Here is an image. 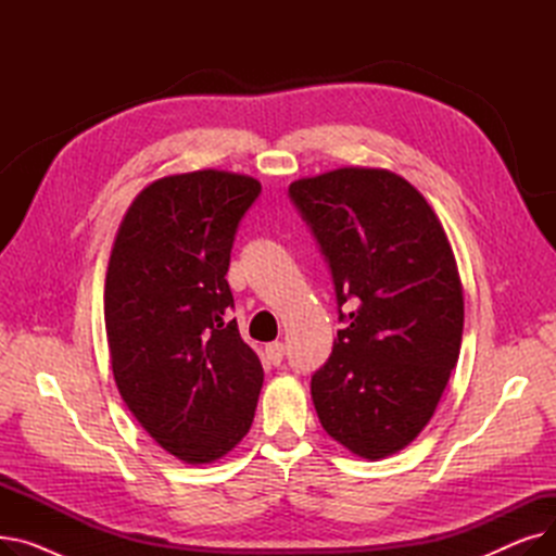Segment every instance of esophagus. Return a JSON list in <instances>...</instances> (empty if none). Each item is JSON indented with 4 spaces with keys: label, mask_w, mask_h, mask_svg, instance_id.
Listing matches in <instances>:
<instances>
[{
    "label": "esophagus",
    "mask_w": 556,
    "mask_h": 556,
    "mask_svg": "<svg viewBox=\"0 0 556 556\" xmlns=\"http://www.w3.org/2000/svg\"><path fill=\"white\" fill-rule=\"evenodd\" d=\"M283 356H286V346H283L281 342H270V344L266 346V358H268L273 365H281Z\"/></svg>",
    "instance_id": "obj_1"
}]
</instances>
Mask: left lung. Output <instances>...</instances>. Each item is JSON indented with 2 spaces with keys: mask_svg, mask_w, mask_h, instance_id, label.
Wrapping results in <instances>:
<instances>
[{
  "mask_svg": "<svg viewBox=\"0 0 556 556\" xmlns=\"http://www.w3.org/2000/svg\"><path fill=\"white\" fill-rule=\"evenodd\" d=\"M329 258L340 319L311 378L319 424L349 453L383 459L415 442L457 363L464 293L442 220L401 175L342 166L288 187Z\"/></svg>",
  "mask_w": 556,
  "mask_h": 556,
  "instance_id": "8db88e82",
  "label": "left lung"
}]
</instances>
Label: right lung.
<instances>
[{
	"mask_svg": "<svg viewBox=\"0 0 556 556\" xmlns=\"http://www.w3.org/2000/svg\"><path fill=\"white\" fill-rule=\"evenodd\" d=\"M261 191L252 175L200 168L143 187L105 273L103 315L116 390L139 426L185 464H212L248 434L263 367L241 340L229 252Z\"/></svg>",
	"mask_w": 556,
	"mask_h": 556,
	"instance_id": "1",
	"label": "right lung"
}]
</instances>
